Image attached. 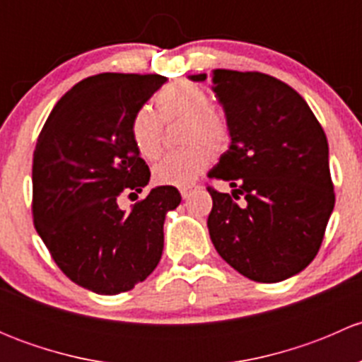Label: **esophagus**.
<instances>
[{
  "mask_svg": "<svg viewBox=\"0 0 362 362\" xmlns=\"http://www.w3.org/2000/svg\"><path fill=\"white\" fill-rule=\"evenodd\" d=\"M196 189H198V185H196V184H192V185H185V187H182V189H180V194H182V198H184V199H187L189 196H191L192 192L196 191Z\"/></svg>",
  "mask_w": 362,
  "mask_h": 362,
  "instance_id": "1",
  "label": "esophagus"
}]
</instances>
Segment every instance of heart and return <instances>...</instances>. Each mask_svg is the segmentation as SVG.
I'll return each mask as SVG.
<instances>
[{
	"label": "heart",
	"mask_w": 362,
	"mask_h": 362,
	"mask_svg": "<svg viewBox=\"0 0 362 362\" xmlns=\"http://www.w3.org/2000/svg\"><path fill=\"white\" fill-rule=\"evenodd\" d=\"M156 105L159 115L147 107L134 113L129 126L131 140L141 158L156 159L163 148V122L184 120L180 144L185 147L164 156L152 173L160 185L185 187L210 166L214 159L211 148L222 152L228 147L231 127L228 119L214 108L210 93L189 80H178L160 89Z\"/></svg>",
	"instance_id": "obj_1"
}]
</instances>
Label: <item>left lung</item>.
I'll use <instances>...</instances> for the list:
<instances>
[{
	"label": "left lung",
	"instance_id": "1",
	"mask_svg": "<svg viewBox=\"0 0 362 362\" xmlns=\"http://www.w3.org/2000/svg\"><path fill=\"white\" fill-rule=\"evenodd\" d=\"M189 78L204 82L206 73ZM211 83L231 145L208 177L233 187L231 194L208 187L211 243L247 279L282 282L313 261L334 208L326 133L306 101L275 76L214 69Z\"/></svg>",
	"mask_w": 362,
	"mask_h": 362
}]
</instances>
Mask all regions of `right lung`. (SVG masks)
<instances>
[{"instance_id":"1","label":"right lung","mask_w":362,"mask_h":362,"mask_svg":"<svg viewBox=\"0 0 362 362\" xmlns=\"http://www.w3.org/2000/svg\"><path fill=\"white\" fill-rule=\"evenodd\" d=\"M166 82L160 75L100 73L73 86L50 112L33 154V221L61 272L96 294L131 291L156 269L164 217L180 204L154 187L129 211L151 170L131 140L133 115Z\"/></svg>"}]
</instances>
